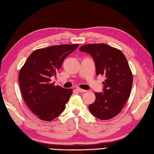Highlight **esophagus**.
Masks as SVG:
<instances>
[{
	"label": "esophagus",
	"instance_id": "esophagus-1",
	"mask_svg": "<svg viewBox=\"0 0 154 154\" xmlns=\"http://www.w3.org/2000/svg\"><path fill=\"white\" fill-rule=\"evenodd\" d=\"M77 91H79L80 93H85V92H87V91L86 90H84V89H81V88H77Z\"/></svg>",
	"mask_w": 154,
	"mask_h": 154
}]
</instances>
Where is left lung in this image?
I'll return each instance as SVG.
<instances>
[{"instance_id": "obj_1", "label": "left lung", "mask_w": 154, "mask_h": 154, "mask_svg": "<svg viewBox=\"0 0 154 154\" xmlns=\"http://www.w3.org/2000/svg\"><path fill=\"white\" fill-rule=\"evenodd\" d=\"M79 50L92 55L97 75L105 77L103 92L94 93L90 112L100 120L112 119L122 110L131 92L133 76L126 58L120 50L105 44H87Z\"/></svg>"}]
</instances>
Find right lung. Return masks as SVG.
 I'll return each mask as SVG.
<instances>
[{"instance_id": "right-lung-1", "label": "right lung", "mask_w": 154, "mask_h": 154, "mask_svg": "<svg viewBox=\"0 0 154 154\" xmlns=\"http://www.w3.org/2000/svg\"><path fill=\"white\" fill-rule=\"evenodd\" d=\"M79 44L53 45L34 51L19 72V85L23 99L39 119L51 121L63 112L73 94L71 89L55 86L51 82L67 56Z\"/></svg>"}]
</instances>
